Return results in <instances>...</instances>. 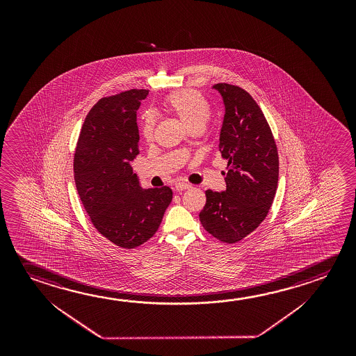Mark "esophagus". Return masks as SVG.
Instances as JSON below:
<instances>
[{"instance_id": "34e87169", "label": "esophagus", "mask_w": 356, "mask_h": 356, "mask_svg": "<svg viewBox=\"0 0 356 356\" xmlns=\"http://www.w3.org/2000/svg\"><path fill=\"white\" fill-rule=\"evenodd\" d=\"M190 187H191V185L186 184V182H177L175 185V190L177 193H181V191L187 190V188H190Z\"/></svg>"}]
</instances>
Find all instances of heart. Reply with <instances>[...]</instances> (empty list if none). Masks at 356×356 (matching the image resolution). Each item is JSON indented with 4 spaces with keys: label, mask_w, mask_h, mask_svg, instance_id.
Instances as JSON below:
<instances>
[{
    "label": "heart",
    "mask_w": 356,
    "mask_h": 356,
    "mask_svg": "<svg viewBox=\"0 0 356 356\" xmlns=\"http://www.w3.org/2000/svg\"><path fill=\"white\" fill-rule=\"evenodd\" d=\"M163 106L190 131L195 129L202 130L210 120V103L202 94L196 90L184 89L169 94L163 99ZM154 128L155 119L152 114H145L141 119V134L146 141L152 140Z\"/></svg>",
    "instance_id": "b5f03b06"
}]
</instances>
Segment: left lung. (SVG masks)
I'll use <instances>...</instances> for the list:
<instances>
[{
	"label": "left lung",
	"instance_id": "8db88e82",
	"mask_svg": "<svg viewBox=\"0 0 356 356\" xmlns=\"http://www.w3.org/2000/svg\"><path fill=\"white\" fill-rule=\"evenodd\" d=\"M213 88L226 106L218 145L227 160L226 190L206 191L200 221L215 238L237 243L268 215L278 187L280 158L268 122L251 94L227 83Z\"/></svg>",
	"mask_w": 356,
	"mask_h": 356
}]
</instances>
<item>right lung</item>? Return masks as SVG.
<instances>
[{"label":"right lung","instance_id":"right-lung-1","mask_svg":"<svg viewBox=\"0 0 356 356\" xmlns=\"http://www.w3.org/2000/svg\"><path fill=\"white\" fill-rule=\"evenodd\" d=\"M147 89L104 97L88 113L76 143L74 180L89 220L125 250L156 234L172 200L169 186L141 188L130 161L138 155L136 111Z\"/></svg>","mask_w":356,"mask_h":356}]
</instances>
